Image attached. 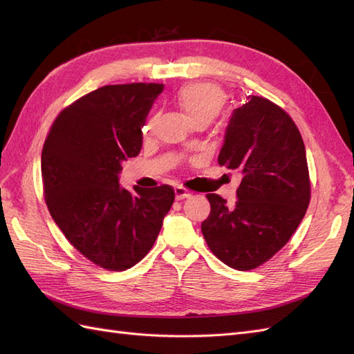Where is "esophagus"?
Instances as JSON below:
<instances>
[{
  "instance_id": "34e87169",
  "label": "esophagus",
  "mask_w": 354,
  "mask_h": 354,
  "mask_svg": "<svg viewBox=\"0 0 354 354\" xmlns=\"http://www.w3.org/2000/svg\"><path fill=\"white\" fill-rule=\"evenodd\" d=\"M174 192H176V199H178V201L190 196L189 190H187L186 187H183V186H176V187H174Z\"/></svg>"
}]
</instances>
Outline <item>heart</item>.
<instances>
[{"instance_id": "1", "label": "heart", "mask_w": 354, "mask_h": 354, "mask_svg": "<svg viewBox=\"0 0 354 354\" xmlns=\"http://www.w3.org/2000/svg\"><path fill=\"white\" fill-rule=\"evenodd\" d=\"M227 103V94L216 84L192 82L180 87L173 95V104L192 125L207 127L220 115ZM152 122L143 125L142 133H151Z\"/></svg>"}]
</instances>
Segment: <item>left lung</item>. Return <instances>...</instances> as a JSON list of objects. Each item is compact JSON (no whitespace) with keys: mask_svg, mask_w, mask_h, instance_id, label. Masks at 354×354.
<instances>
[{"mask_svg":"<svg viewBox=\"0 0 354 354\" xmlns=\"http://www.w3.org/2000/svg\"><path fill=\"white\" fill-rule=\"evenodd\" d=\"M218 164L242 180L233 207L208 194L211 212L202 234L220 261L252 270L281 251L310 203L306 147L298 127L281 106L248 95L234 109Z\"/></svg>","mask_w":354,"mask_h":354,"instance_id":"left-lung-1","label":"left lung"}]
</instances>
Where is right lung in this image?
Returning a JSON list of instances; mask_svg holds the SVG:
<instances>
[{
	"label": "right lung",
	"instance_id": "add662e5",
	"mask_svg": "<svg viewBox=\"0 0 354 354\" xmlns=\"http://www.w3.org/2000/svg\"><path fill=\"white\" fill-rule=\"evenodd\" d=\"M162 84L104 85L66 106L41 153L44 199L59 229L85 259L122 272L152 250L176 194L169 185L131 194L121 162L142 149V127Z\"/></svg>",
	"mask_w": 354,
	"mask_h": 354
}]
</instances>
